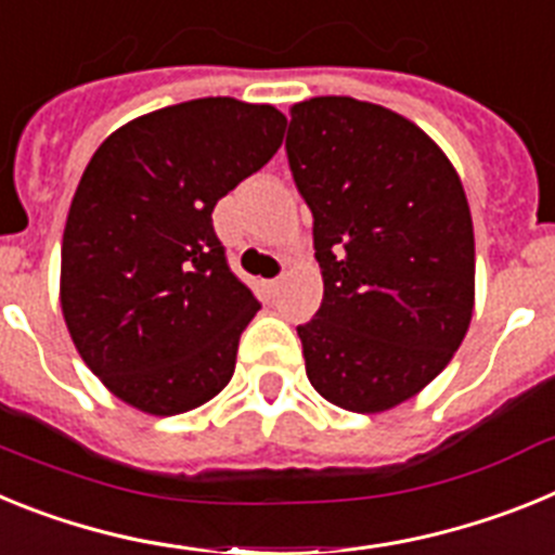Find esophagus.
Returning a JSON list of instances; mask_svg holds the SVG:
<instances>
[{
    "instance_id": "esophagus-1",
    "label": "esophagus",
    "mask_w": 555,
    "mask_h": 555,
    "mask_svg": "<svg viewBox=\"0 0 555 555\" xmlns=\"http://www.w3.org/2000/svg\"><path fill=\"white\" fill-rule=\"evenodd\" d=\"M263 288H267L269 294H278L283 288V278H272V281H263Z\"/></svg>"
}]
</instances>
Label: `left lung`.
<instances>
[{"label": "left lung", "mask_w": 555, "mask_h": 555, "mask_svg": "<svg viewBox=\"0 0 555 555\" xmlns=\"http://www.w3.org/2000/svg\"><path fill=\"white\" fill-rule=\"evenodd\" d=\"M294 183L313 214L322 306L297 327L327 403L380 414L425 389L475 308V235L450 158L400 113L352 96L292 105Z\"/></svg>", "instance_id": "1"}]
</instances>
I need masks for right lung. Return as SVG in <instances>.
Masks as SVG:
<instances>
[{
    "instance_id": "right-lung-1",
    "label": "right lung",
    "mask_w": 555,
    "mask_h": 555,
    "mask_svg": "<svg viewBox=\"0 0 555 555\" xmlns=\"http://www.w3.org/2000/svg\"><path fill=\"white\" fill-rule=\"evenodd\" d=\"M272 105L205 96L111 132L66 217L61 308L111 395L152 416L208 403L230 384L258 313L214 233V205L283 144Z\"/></svg>"
}]
</instances>
